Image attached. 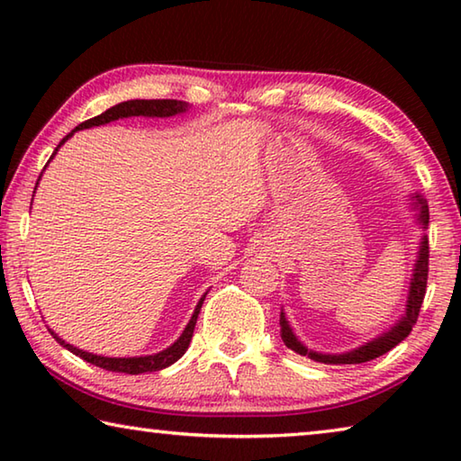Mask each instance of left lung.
I'll return each mask as SVG.
<instances>
[{
    "label": "left lung",
    "mask_w": 461,
    "mask_h": 461,
    "mask_svg": "<svg viewBox=\"0 0 461 461\" xmlns=\"http://www.w3.org/2000/svg\"><path fill=\"white\" fill-rule=\"evenodd\" d=\"M417 205H419V221H420V225H427L429 223V209H427V203L420 199L419 194H417ZM427 275H429V241H427V238H423V241H420V249H419V260L415 264V275H412V278H411L407 315H404L402 321H399V325H394L388 333L380 335L378 339H374L370 343H366V346L354 349V352L339 354V356H325V354L309 352V349L294 338L293 330L288 327V321L285 319V313L280 315V338H283L285 346L291 348L293 352L301 354V356H309L311 360L321 362V364H362V362H370V360H374V357L390 352V349H393L394 346H399V343L411 333L412 325L417 323L419 311H420V305H423V299H425Z\"/></svg>",
    "instance_id": "obj_1"
}]
</instances>
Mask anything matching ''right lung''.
I'll return each mask as SVG.
<instances>
[{
  "label": "right lung",
  "mask_w": 461,
  "mask_h": 461,
  "mask_svg": "<svg viewBox=\"0 0 461 461\" xmlns=\"http://www.w3.org/2000/svg\"><path fill=\"white\" fill-rule=\"evenodd\" d=\"M185 109H186V104H183V101H176V99H131V101H123V104L109 107L107 112L97 115V118H91L87 122L79 123V126H77L73 131L83 130V128H91V126H101V123H109V122H113V120H120V118H130V115H152V118H168V115H175V113L185 112ZM73 131H71V134H67L65 138H62L60 144H65V140L71 138ZM60 144L57 146V150L60 148ZM57 150L52 152V156L57 154ZM52 156H50V158H52ZM203 301H205V296H203V299L199 301V305H197V309H194L191 321H189V325L185 327V331H183L181 338H178L173 343V346L167 348L165 352L154 354V356H144V357H104V356H95V354H89V352H83V349L73 348L71 343L62 341L54 331H50V335L60 343L62 348H67L68 352H73L75 356L83 357L85 362L97 366V368H104V370H109V372H122V374L156 372V370L167 368V366H170V364H175L178 357H181L186 352V348H189L191 338H193V330H194V323H197V317H199V311H201Z\"/></svg>",
  "instance_id": "add662e5"
}]
</instances>
